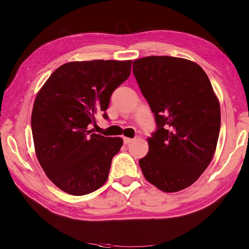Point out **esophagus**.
Instances as JSON below:
<instances>
[{"mask_svg": "<svg viewBox=\"0 0 249 249\" xmlns=\"http://www.w3.org/2000/svg\"><path fill=\"white\" fill-rule=\"evenodd\" d=\"M133 141H134V139H132V138L124 137V144H130V143H132Z\"/></svg>", "mask_w": 249, "mask_h": 249, "instance_id": "1", "label": "esophagus"}]
</instances>
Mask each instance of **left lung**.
Returning <instances> with one entry per match:
<instances>
[{"instance_id":"obj_1","label":"left lung","mask_w":249,"mask_h":249,"mask_svg":"<svg viewBox=\"0 0 249 249\" xmlns=\"http://www.w3.org/2000/svg\"><path fill=\"white\" fill-rule=\"evenodd\" d=\"M133 73L155 114L157 131L139 160L143 176L164 192L191 186L213 159L220 131V105L201 67L190 60L149 56Z\"/></svg>"}]
</instances>
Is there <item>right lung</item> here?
Wrapping results in <instances>:
<instances>
[{
    "mask_svg": "<svg viewBox=\"0 0 249 249\" xmlns=\"http://www.w3.org/2000/svg\"><path fill=\"white\" fill-rule=\"evenodd\" d=\"M132 60H92L61 65L36 95L31 126L36 157L59 189L85 195L108 178L120 137L88 131L108 109L112 92L131 73Z\"/></svg>",
    "mask_w": 249,
    "mask_h": 249,
    "instance_id": "obj_1",
    "label": "right lung"
}]
</instances>
